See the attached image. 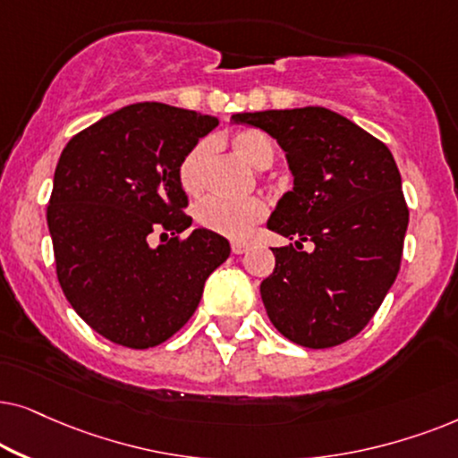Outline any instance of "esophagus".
Listing matches in <instances>:
<instances>
[{
	"label": "esophagus",
	"mask_w": 458,
	"mask_h": 458,
	"mask_svg": "<svg viewBox=\"0 0 458 458\" xmlns=\"http://www.w3.org/2000/svg\"><path fill=\"white\" fill-rule=\"evenodd\" d=\"M249 249V245L247 242H241V241H233V253L234 255H241V253H245Z\"/></svg>",
	"instance_id": "obj_1"
}]
</instances>
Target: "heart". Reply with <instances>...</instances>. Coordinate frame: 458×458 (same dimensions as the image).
Returning <instances> with one entry per match:
<instances>
[{"instance_id":"1","label":"heart","mask_w":458,"mask_h":458,"mask_svg":"<svg viewBox=\"0 0 458 458\" xmlns=\"http://www.w3.org/2000/svg\"><path fill=\"white\" fill-rule=\"evenodd\" d=\"M230 146L241 158L255 169H266L274 161L272 140L259 130H239L230 136ZM211 161V142L194 144L186 157L182 158L178 178L188 194H199L205 188L207 167ZM267 216V205L261 199H225L209 197L197 207V222L209 233L233 241H245L253 234L255 225L264 222Z\"/></svg>"}]
</instances>
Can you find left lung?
Segmentation results:
<instances>
[{
    "label": "left lung",
    "mask_w": 458,
    "mask_h": 458,
    "mask_svg": "<svg viewBox=\"0 0 458 458\" xmlns=\"http://www.w3.org/2000/svg\"><path fill=\"white\" fill-rule=\"evenodd\" d=\"M230 119L276 140L293 174L267 219L295 241L272 249L276 266L259 286L267 318L297 345L344 344L369 325L400 270L408 207L392 152L325 106Z\"/></svg>",
    "instance_id": "8db88e82"
}]
</instances>
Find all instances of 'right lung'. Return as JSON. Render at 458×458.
<instances>
[{
	"mask_svg": "<svg viewBox=\"0 0 458 458\" xmlns=\"http://www.w3.org/2000/svg\"><path fill=\"white\" fill-rule=\"evenodd\" d=\"M216 125L211 114L138 102L79 131L58 158L47 228L60 286L113 344L146 350L178 333L228 259V241L209 230L180 239L192 224L180 163ZM157 233L170 241L152 248Z\"/></svg>",
	"mask_w": 458,
	"mask_h": 458,
	"instance_id": "add662e5",
	"label": "right lung"
}]
</instances>
